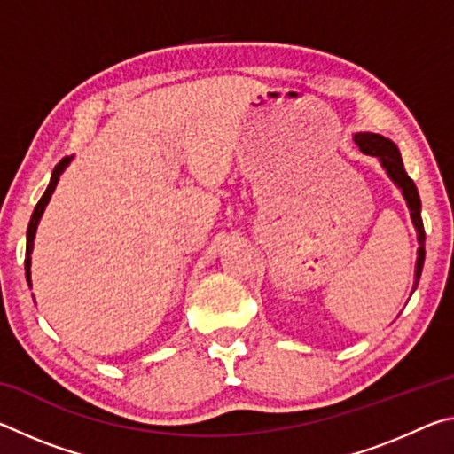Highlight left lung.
Wrapping results in <instances>:
<instances>
[{"label": "left lung", "mask_w": 454, "mask_h": 454, "mask_svg": "<svg viewBox=\"0 0 454 454\" xmlns=\"http://www.w3.org/2000/svg\"><path fill=\"white\" fill-rule=\"evenodd\" d=\"M352 137H355V144L358 145L360 152L379 160L382 170L387 172L388 178L395 182V186L401 190V194L406 202V208L411 212V220H412L414 230H417V240H419L417 268H414V284H412V292H414L419 286L422 264H425V226H422V218H420L419 190L414 186V182L409 178V174H406L401 152H398L395 142H390L388 137H384L380 134H372V132H358Z\"/></svg>", "instance_id": "1"}]
</instances>
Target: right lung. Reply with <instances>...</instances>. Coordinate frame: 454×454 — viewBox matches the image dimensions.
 Returning <instances> with one entry per match:
<instances>
[{"instance_id": "obj_1", "label": "right lung", "mask_w": 454, "mask_h": 454, "mask_svg": "<svg viewBox=\"0 0 454 454\" xmlns=\"http://www.w3.org/2000/svg\"><path fill=\"white\" fill-rule=\"evenodd\" d=\"M72 160H74V156H67V158L61 160V162H59L56 168H53L51 178H50V184H48V188H45L43 196L40 198V202H37L35 210H34V214H32V220H29V226H27V242H26V278H27L29 288H32V252H34V240H35L37 224H40V220H42V216H43L45 206L50 204L53 190H56L58 182H59V176L64 174V170H66L67 166H70Z\"/></svg>"}]
</instances>
